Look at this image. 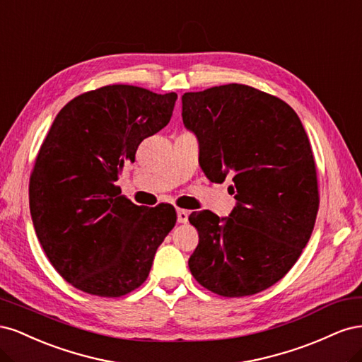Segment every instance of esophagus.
Returning a JSON list of instances; mask_svg holds the SVG:
<instances>
[{"label": "esophagus", "mask_w": 362, "mask_h": 362, "mask_svg": "<svg viewBox=\"0 0 362 362\" xmlns=\"http://www.w3.org/2000/svg\"><path fill=\"white\" fill-rule=\"evenodd\" d=\"M189 211L187 210H182V208H180V210H177V217H178V222L180 223H187L189 222Z\"/></svg>", "instance_id": "obj_1"}]
</instances>
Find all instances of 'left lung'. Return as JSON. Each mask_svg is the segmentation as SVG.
<instances>
[{"label":"left lung","mask_w":362,"mask_h":362,"mask_svg":"<svg viewBox=\"0 0 362 362\" xmlns=\"http://www.w3.org/2000/svg\"><path fill=\"white\" fill-rule=\"evenodd\" d=\"M182 122L199 141L211 182L233 180L229 217L192 213L199 243L193 278L225 298H243L287 275L308 243L319 211V185L308 136L279 98L245 84L182 95Z\"/></svg>","instance_id":"left-lung-1"}]
</instances>
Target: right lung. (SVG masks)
I'll list each match as a JSON object with an SVG mask.
<instances>
[{"label":"right lung","instance_id":"obj_1","mask_svg":"<svg viewBox=\"0 0 362 362\" xmlns=\"http://www.w3.org/2000/svg\"><path fill=\"white\" fill-rule=\"evenodd\" d=\"M177 98L104 86L54 119L30 177V213L52 267L75 288L119 298L146 281L177 213L133 204L116 181L141 140L169 124Z\"/></svg>","mask_w":362,"mask_h":362}]
</instances>
